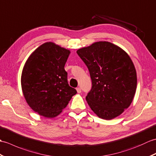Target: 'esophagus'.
Here are the masks:
<instances>
[{"label": "esophagus", "mask_w": 156, "mask_h": 156, "mask_svg": "<svg viewBox=\"0 0 156 156\" xmlns=\"http://www.w3.org/2000/svg\"><path fill=\"white\" fill-rule=\"evenodd\" d=\"M76 89H77V91L78 93H81V89L80 87H77Z\"/></svg>", "instance_id": "34e87169"}]
</instances>
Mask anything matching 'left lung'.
Returning a JSON list of instances; mask_svg holds the SVG:
<instances>
[{
	"label": "left lung",
	"instance_id": "obj_1",
	"mask_svg": "<svg viewBox=\"0 0 156 156\" xmlns=\"http://www.w3.org/2000/svg\"><path fill=\"white\" fill-rule=\"evenodd\" d=\"M77 53L89 69L92 88L86 96L90 108L99 118L120 115L132 102L137 73L126 52L108 41H98Z\"/></svg>",
	"mask_w": 156,
	"mask_h": 156
}]
</instances>
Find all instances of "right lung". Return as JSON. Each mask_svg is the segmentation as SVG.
Returning a JSON list of instances; mask_svg holds the SVG:
<instances>
[{
  "label": "right lung",
  "mask_w": 156,
  "mask_h": 156,
  "mask_svg": "<svg viewBox=\"0 0 156 156\" xmlns=\"http://www.w3.org/2000/svg\"><path fill=\"white\" fill-rule=\"evenodd\" d=\"M70 50L53 42L41 44L30 55L21 74V87L34 112L54 118L67 107L77 91L67 82L65 65Z\"/></svg>",
  "instance_id": "add662e5"
}]
</instances>
